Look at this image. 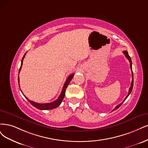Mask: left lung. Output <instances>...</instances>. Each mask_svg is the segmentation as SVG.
Returning a JSON list of instances; mask_svg holds the SVG:
<instances>
[{
	"mask_svg": "<svg viewBox=\"0 0 148 148\" xmlns=\"http://www.w3.org/2000/svg\"><path fill=\"white\" fill-rule=\"evenodd\" d=\"M123 54L125 55V56L126 58L128 60V61H129V62H130V69H131V70L132 71V60H131V58H130V56L128 55V51H126V50H125V51H123ZM132 81L131 86H130V88H129V90H128V95H127V96L125 97V98L124 99V100H123V101L121 104H118V105H117V106H116V108L113 109L112 111H115V110H116V109H117L119 107H120V106L122 105V104L123 102L125 101V100L127 98V97H128V96H129V95L131 93V92H132V89H133V71H132Z\"/></svg>",
	"mask_w": 148,
	"mask_h": 148,
	"instance_id": "obj_1",
	"label": "left lung"
}]
</instances>
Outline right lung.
<instances>
[{
    "label": "right lung",
    "instance_id": "add662e5",
    "mask_svg": "<svg viewBox=\"0 0 148 148\" xmlns=\"http://www.w3.org/2000/svg\"><path fill=\"white\" fill-rule=\"evenodd\" d=\"M26 54V53H25V55H24V56H23V58H22L21 66H20V70H19V73H20V71H21V66H22V65H23V61L24 58H25ZM74 75V74H71V75L69 76V77L67 78V79H66V82H65V83H64V86H63V90H62V92H61L60 95L59 96L58 98L56 100V101H53V102L50 103H42H42H36V102H34V101H31V100L29 99H28V98L25 96V95H24V96H25V97L28 100V101H29L33 106H34L35 108L40 109V110H48V109H55V108H57V107H58V106L60 105V104L61 103L62 101H63V98H64V96H65L66 89V88H67V87H68V85H69V84L70 83L71 80H72V79L73 78ZM18 83H19V82H20V79H19V76H18ZM19 87H20V85H19ZM22 93H23V92H22Z\"/></svg>",
    "mask_w": 148,
    "mask_h": 148
}]
</instances>
